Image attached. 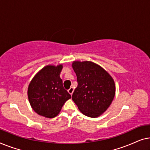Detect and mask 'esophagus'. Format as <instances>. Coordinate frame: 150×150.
<instances>
[{
	"label": "esophagus",
	"mask_w": 150,
	"mask_h": 150,
	"mask_svg": "<svg viewBox=\"0 0 150 150\" xmlns=\"http://www.w3.org/2000/svg\"><path fill=\"white\" fill-rule=\"evenodd\" d=\"M68 92H69V93L70 94L71 96L72 95V93H73V92H74V88L73 87L69 88V89H68Z\"/></svg>",
	"instance_id": "esophagus-1"
}]
</instances>
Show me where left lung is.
Wrapping results in <instances>:
<instances>
[{
    "instance_id": "left-lung-1",
    "label": "left lung",
    "mask_w": 150,
    "mask_h": 150,
    "mask_svg": "<svg viewBox=\"0 0 150 150\" xmlns=\"http://www.w3.org/2000/svg\"><path fill=\"white\" fill-rule=\"evenodd\" d=\"M72 67L78 83L72 95L73 101L85 115L100 116L114 98L113 79L102 67L91 61H74Z\"/></svg>"
}]
</instances>
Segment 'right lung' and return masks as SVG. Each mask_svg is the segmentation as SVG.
<instances>
[{
    "label": "right lung",
    "instance_id": "right-lung-1",
    "mask_svg": "<svg viewBox=\"0 0 150 150\" xmlns=\"http://www.w3.org/2000/svg\"><path fill=\"white\" fill-rule=\"evenodd\" d=\"M62 65H48L39 71L29 84L28 96L33 109L48 118L59 114L71 95L64 89L61 79Z\"/></svg>",
    "mask_w": 150,
    "mask_h": 150
}]
</instances>
